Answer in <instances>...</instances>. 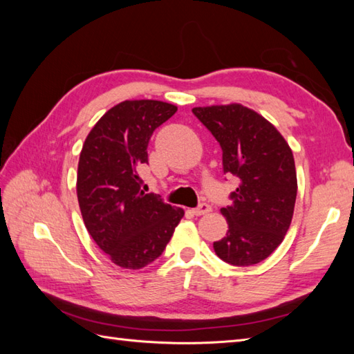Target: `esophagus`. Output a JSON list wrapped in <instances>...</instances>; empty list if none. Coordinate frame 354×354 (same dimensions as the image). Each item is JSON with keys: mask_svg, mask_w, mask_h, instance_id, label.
<instances>
[{"mask_svg": "<svg viewBox=\"0 0 354 354\" xmlns=\"http://www.w3.org/2000/svg\"><path fill=\"white\" fill-rule=\"evenodd\" d=\"M209 212H212V207H209L208 204H201V205H198L196 208L193 209L194 216H204V214H207Z\"/></svg>", "mask_w": 354, "mask_h": 354, "instance_id": "34e87169", "label": "esophagus"}]
</instances>
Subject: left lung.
I'll return each mask as SVG.
<instances>
[{"label":"left lung","instance_id":"1","mask_svg":"<svg viewBox=\"0 0 354 354\" xmlns=\"http://www.w3.org/2000/svg\"><path fill=\"white\" fill-rule=\"evenodd\" d=\"M222 149L223 173L237 178L231 205L221 208L228 231L213 248L232 266L268 259L288 232L297 199V171L283 135L239 103L193 108Z\"/></svg>","mask_w":354,"mask_h":354}]
</instances>
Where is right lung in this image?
I'll use <instances>...</instances> for the list:
<instances>
[{"label": "right lung", "mask_w": 354, "mask_h": 354, "mask_svg": "<svg viewBox=\"0 0 354 354\" xmlns=\"http://www.w3.org/2000/svg\"><path fill=\"white\" fill-rule=\"evenodd\" d=\"M175 104L126 100L88 133L77 167V199L85 227L112 263L141 269L167 246L184 209L141 190L138 170L147 164L153 131L175 114Z\"/></svg>", "instance_id": "obj_1"}]
</instances>
